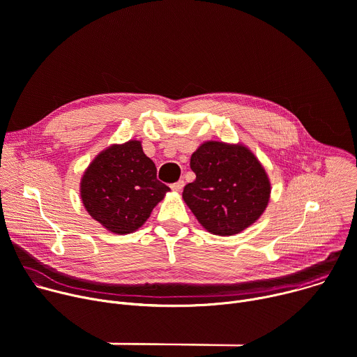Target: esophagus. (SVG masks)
<instances>
[{
    "label": "esophagus",
    "instance_id": "obj_1",
    "mask_svg": "<svg viewBox=\"0 0 357 357\" xmlns=\"http://www.w3.org/2000/svg\"><path fill=\"white\" fill-rule=\"evenodd\" d=\"M183 185H185V182L181 179V181H178V182L172 183V185H171V189H172V190H175V192H181V190H182V188H183Z\"/></svg>",
    "mask_w": 357,
    "mask_h": 357
}]
</instances>
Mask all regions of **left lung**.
I'll return each instance as SVG.
<instances>
[{
    "mask_svg": "<svg viewBox=\"0 0 357 357\" xmlns=\"http://www.w3.org/2000/svg\"><path fill=\"white\" fill-rule=\"evenodd\" d=\"M190 168L196 179L185 186L182 197L208 231L240 233L266 211L270 181L248 148L208 141L192 154Z\"/></svg>",
    "mask_w": 357,
    "mask_h": 357,
    "instance_id": "left-lung-1",
    "label": "left lung"
}]
</instances>
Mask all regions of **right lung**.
Segmentation results:
<instances>
[{"mask_svg":"<svg viewBox=\"0 0 357 357\" xmlns=\"http://www.w3.org/2000/svg\"><path fill=\"white\" fill-rule=\"evenodd\" d=\"M169 188L157 179V168L139 141L112 145L94 158L82 183L89 215L117 234L141 227Z\"/></svg>","mask_w":357,"mask_h":357,"instance_id":"1","label":"right lung"}]
</instances>
